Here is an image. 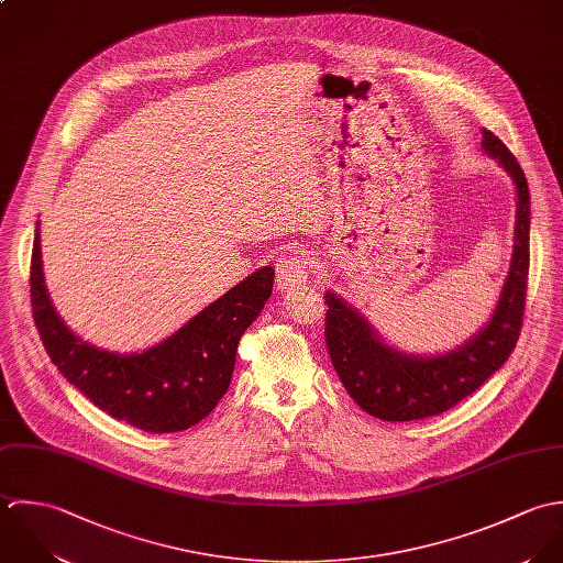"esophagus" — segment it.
<instances>
[{
  "label": "esophagus",
  "mask_w": 563,
  "mask_h": 563,
  "mask_svg": "<svg viewBox=\"0 0 563 563\" xmlns=\"http://www.w3.org/2000/svg\"><path fill=\"white\" fill-rule=\"evenodd\" d=\"M309 280V263L302 256H287L276 265V283L280 291L302 289Z\"/></svg>",
  "instance_id": "1"
}]
</instances>
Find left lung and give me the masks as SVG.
Here are the masks:
<instances>
[{
	"instance_id": "8db88e82",
	"label": "left lung",
	"mask_w": 563,
	"mask_h": 563,
	"mask_svg": "<svg viewBox=\"0 0 563 563\" xmlns=\"http://www.w3.org/2000/svg\"><path fill=\"white\" fill-rule=\"evenodd\" d=\"M481 145L511 176L518 194L511 267L485 329L444 354L416 356L387 345L335 294L324 296V335L333 367L354 402L374 418L409 422L449 411L503 367L520 338L529 285V185L520 163L494 132L483 130Z\"/></svg>"
}]
</instances>
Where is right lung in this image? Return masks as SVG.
Instances as JSON below:
<instances>
[{
  "mask_svg": "<svg viewBox=\"0 0 563 563\" xmlns=\"http://www.w3.org/2000/svg\"><path fill=\"white\" fill-rule=\"evenodd\" d=\"M272 287L274 269L261 267L172 338L139 354H117L74 335L56 313L36 224L30 300L49 358L96 407L147 433L185 431L216 409L232 378L239 339L263 311Z\"/></svg>",
  "mask_w": 563,
  "mask_h": 563,
  "instance_id": "right-lung-1",
  "label": "right lung"
}]
</instances>
